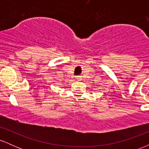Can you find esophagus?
<instances>
[{
	"label": "esophagus",
	"mask_w": 149,
	"mask_h": 149,
	"mask_svg": "<svg viewBox=\"0 0 149 149\" xmlns=\"http://www.w3.org/2000/svg\"><path fill=\"white\" fill-rule=\"evenodd\" d=\"M79 78H80L79 77H77V79H79Z\"/></svg>",
	"instance_id": "1"
}]
</instances>
